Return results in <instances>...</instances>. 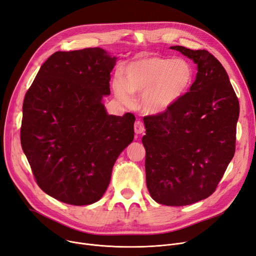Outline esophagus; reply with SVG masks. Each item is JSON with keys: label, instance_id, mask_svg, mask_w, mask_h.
I'll return each mask as SVG.
<instances>
[{"label": "esophagus", "instance_id": "obj_1", "mask_svg": "<svg viewBox=\"0 0 256 256\" xmlns=\"http://www.w3.org/2000/svg\"><path fill=\"white\" fill-rule=\"evenodd\" d=\"M134 130H135L136 134H143L145 132V128H144L142 121H140V120L136 121L135 126H134Z\"/></svg>", "mask_w": 256, "mask_h": 256}]
</instances>
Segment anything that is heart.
Here are the masks:
<instances>
[{
  "instance_id": "1",
  "label": "heart",
  "mask_w": 256,
  "mask_h": 256,
  "mask_svg": "<svg viewBox=\"0 0 256 256\" xmlns=\"http://www.w3.org/2000/svg\"><path fill=\"white\" fill-rule=\"evenodd\" d=\"M126 80L117 74L113 80L116 96L126 104L132 94H142V109L146 114L158 115L180 100L190 87L193 70L184 59L143 57L130 62L124 70Z\"/></svg>"
}]
</instances>
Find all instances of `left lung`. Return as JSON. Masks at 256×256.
<instances>
[{"instance_id": "1", "label": "left lung", "mask_w": 256, "mask_h": 256, "mask_svg": "<svg viewBox=\"0 0 256 256\" xmlns=\"http://www.w3.org/2000/svg\"><path fill=\"white\" fill-rule=\"evenodd\" d=\"M193 60L190 91L165 113L144 117L146 184L158 204L182 206L210 196L236 150L238 100L222 64L206 50L170 46Z\"/></svg>"}]
</instances>
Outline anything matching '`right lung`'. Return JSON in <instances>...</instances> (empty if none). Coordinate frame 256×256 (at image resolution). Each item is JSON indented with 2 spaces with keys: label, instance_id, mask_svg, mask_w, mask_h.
Masks as SVG:
<instances>
[{
  "label": "right lung",
  "instance_id": "add662e5",
  "mask_svg": "<svg viewBox=\"0 0 256 256\" xmlns=\"http://www.w3.org/2000/svg\"><path fill=\"white\" fill-rule=\"evenodd\" d=\"M117 59L100 48L56 52L24 96L22 150L40 189L61 202L98 201L132 142L135 116L109 115L102 102Z\"/></svg>",
  "mask_w": 256,
  "mask_h": 256
}]
</instances>
